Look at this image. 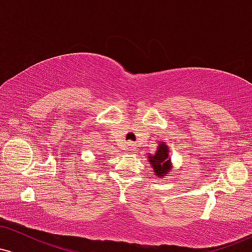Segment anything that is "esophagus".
Returning <instances> with one entry per match:
<instances>
[{
	"label": "esophagus",
	"instance_id": "34e87169",
	"mask_svg": "<svg viewBox=\"0 0 252 252\" xmlns=\"http://www.w3.org/2000/svg\"><path fill=\"white\" fill-rule=\"evenodd\" d=\"M126 147H128L129 149H130V148H134V147H135V142H132V141H128V142H126Z\"/></svg>",
	"mask_w": 252,
	"mask_h": 252
}]
</instances>
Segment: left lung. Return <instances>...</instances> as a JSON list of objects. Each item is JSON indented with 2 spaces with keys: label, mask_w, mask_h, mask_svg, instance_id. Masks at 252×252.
I'll use <instances>...</instances> for the list:
<instances>
[{
  "label": "left lung",
  "mask_w": 252,
  "mask_h": 252,
  "mask_svg": "<svg viewBox=\"0 0 252 252\" xmlns=\"http://www.w3.org/2000/svg\"><path fill=\"white\" fill-rule=\"evenodd\" d=\"M148 160L150 162V166L153 167V170H154L156 176H158V178L166 176V174H168L169 170L172 169L169 150L164 142H161L158 144L154 155L149 154Z\"/></svg>",
  "instance_id": "8db88e82"
}]
</instances>
